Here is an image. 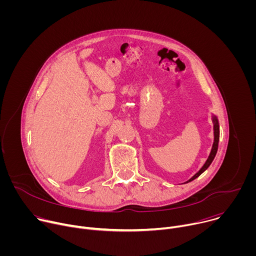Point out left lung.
Wrapping results in <instances>:
<instances>
[{
    "mask_svg": "<svg viewBox=\"0 0 256 256\" xmlns=\"http://www.w3.org/2000/svg\"><path fill=\"white\" fill-rule=\"evenodd\" d=\"M212 122H214V142H212V150H210V153L208 155V158L206 159V163L204 164V166L200 169V171L198 173H196L190 180L186 181L188 182H190L192 180H194L196 178H198L202 172H204L208 166L212 164L214 158L216 157V151H218V140H220V128H218V118L216 116H212Z\"/></svg>",
    "mask_w": 256,
    "mask_h": 256,
    "instance_id": "1",
    "label": "left lung"
}]
</instances>
